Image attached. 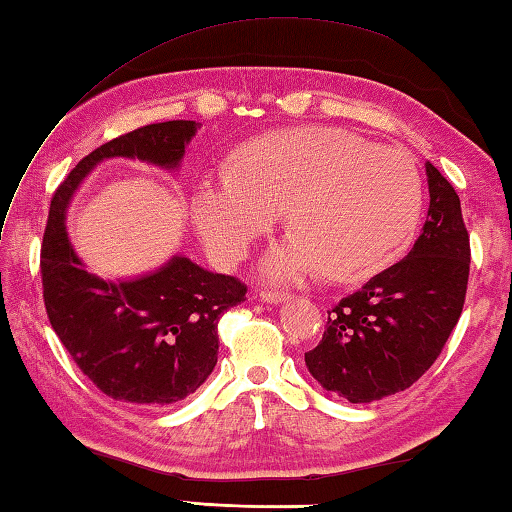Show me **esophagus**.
<instances>
[{
    "instance_id": "34e87169",
    "label": "esophagus",
    "mask_w": 512,
    "mask_h": 512,
    "mask_svg": "<svg viewBox=\"0 0 512 512\" xmlns=\"http://www.w3.org/2000/svg\"><path fill=\"white\" fill-rule=\"evenodd\" d=\"M259 299L266 301V303H273V306H275V303L292 299V295H290V292H279V290H262V292H259Z\"/></svg>"
}]
</instances>
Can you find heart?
<instances>
[{
    "mask_svg": "<svg viewBox=\"0 0 512 512\" xmlns=\"http://www.w3.org/2000/svg\"><path fill=\"white\" fill-rule=\"evenodd\" d=\"M420 173L407 151L372 145L336 127H295L242 147L235 171L200 180L193 222L224 266L286 211L292 237L266 257V275L301 281L323 273L354 281L385 266L418 222Z\"/></svg>",
    "mask_w": 512,
    "mask_h": 512,
    "instance_id": "heart-1",
    "label": "heart"
}]
</instances>
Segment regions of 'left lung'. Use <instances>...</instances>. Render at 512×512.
I'll return each instance as SVG.
<instances>
[{"mask_svg": "<svg viewBox=\"0 0 512 512\" xmlns=\"http://www.w3.org/2000/svg\"><path fill=\"white\" fill-rule=\"evenodd\" d=\"M429 211L416 244L394 266L328 310L306 352L319 383L350 402L405 391L436 363L464 308L471 244L453 184L427 162Z\"/></svg>", "mask_w": 512, "mask_h": 512, "instance_id": "obj_1", "label": "left lung"}]
</instances>
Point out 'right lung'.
Masks as SVG:
<instances>
[{
  "label": "right lung",
  "instance_id": "right-lung-1",
  "mask_svg": "<svg viewBox=\"0 0 512 512\" xmlns=\"http://www.w3.org/2000/svg\"><path fill=\"white\" fill-rule=\"evenodd\" d=\"M195 129V121H167L118 136L85 156L52 195L41 244L43 303L74 363L114 400L167 407L193 394L217 363L220 317L246 301L248 288L187 257L132 281L96 277L70 246L65 206L105 158L178 167Z\"/></svg>",
  "mask_w": 512,
  "mask_h": 512
}]
</instances>
